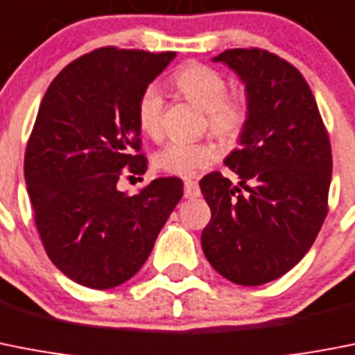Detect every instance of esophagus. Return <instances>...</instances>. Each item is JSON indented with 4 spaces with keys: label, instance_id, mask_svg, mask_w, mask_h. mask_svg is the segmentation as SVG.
<instances>
[{
    "label": "esophagus",
    "instance_id": "34e87169",
    "mask_svg": "<svg viewBox=\"0 0 355 355\" xmlns=\"http://www.w3.org/2000/svg\"><path fill=\"white\" fill-rule=\"evenodd\" d=\"M184 196L186 198H198L200 196V187L193 180H186L184 182Z\"/></svg>",
    "mask_w": 355,
    "mask_h": 355
}]
</instances>
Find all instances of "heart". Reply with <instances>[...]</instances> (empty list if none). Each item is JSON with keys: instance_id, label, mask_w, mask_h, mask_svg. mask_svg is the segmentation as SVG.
Segmentation results:
<instances>
[{"instance_id": "1", "label": "heart", "mask_w": 355, "mask_h": 355, "mask_svg": "<svg viewBox=\"0 0 355 355\" xmlns=\"http://www.w3.org/2000/svg\"><path fill=\"white\" fill-rule=\"evenodd\" d=\"M173 83L178 92L205 110L207 126L225 144H234L242 137L249 121V103L245 95L227 94V79L209 64L189 62L175 73ZM164 97L157 85H148L137 103V122L144 135L159 139L162 135ZM218 151L211 142H168L153 157L159 171L177 177H195L216 160Z\"/></svg>"}]
</instances>
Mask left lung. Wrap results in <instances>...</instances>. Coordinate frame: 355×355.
<instances>
[{"label": "left lung", "mask_w": 355, "mask_h": 355, "mask_svg": "<svg viewBox=\"0 0 355 355\" xmlns=\"http://www.w3.org/2000/svg\"><path fill=\"white\" fill-rule=\"evenodd\" d=\"M245 85L249 121L222 173L200 180L211 207L202 249L213 269L238 285L284 276L309 252L329 213L332 150L305 77L261 49H231L213 59ZM246 193H242L241 189Z\"/></svg>", "instance_id": "8db88e82"}]
</instances>
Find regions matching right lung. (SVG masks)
I'll list each match as a JSON object with an SVG mask.
<instances>
[{
  "mask_svg": "<svg viewBox=\"0 0 355 355\" xmlns=\"http://www.w3.org/2000/svg\"><path fill=\"white\" fill-rule=\"evenodd\" d=\"M173 58L97 49L62 68L41 101L26 144V191L44 251L76 284L101 291L135 276L182 198L177 177L132 196L117 187L122 173L148 168L137 103Z\"/></svg>",
  "mask_w": 355,
  "mask_h": 355,
  "instance_id": "add662e5",
  "label": "right lung"
}]
</instances>
